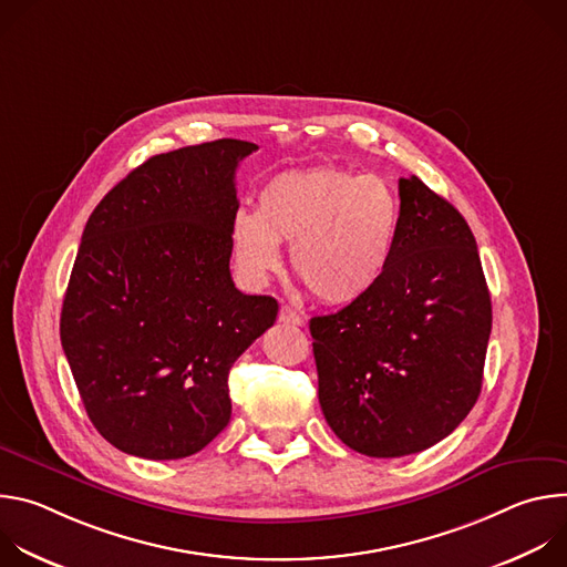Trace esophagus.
Listing matches in <instances>:
<instances>
[{
  "instance_id": "obj_1",
  "label": "esophagus",
  "mask_w": 567,
  "mask_h": 567,
  "mask_svg": "<svg viewBox=\"0 0 567 567\" xmlns=\"http://www.w3.org/2000/svg\"><path fill=\"white\" fill-rule=\"evenodd\" d=\"M278 320H280V322H287V326H302V316H300L293 307H289V305H282V307H280Z\"/></svg>"
}]
</instances>
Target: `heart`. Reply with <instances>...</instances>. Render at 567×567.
<instances>
[{
  "label": "heart",
  "mask_w": 567,
  "mask_h": 567,
  "mask_svg": "<svg viewBox=\"0 0 567 567\" xmlns=\"http://www.w3.org/2000/svg\"><path fill=\"white\" fill-rule=\"evenodd\" d=\"M401 208L385 179L337 166L287 171L256 195V213L230 224L233 260L249 282L280 267L289 245L293 276L326 305L365 298L385 276Z\"/></svg>",
  "instance_id": "b5f03b06"
}]
</instances>
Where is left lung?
Here are the masks:
<instances>
[{"instance_id":"obj_1","label":"left lung","mask_w":567,"mask_h":567,"mask_svg":"<svg viewBox=\"0 0 567 567\" xmlns=\"http://www.w3.org/2000/svg\"><path fill=\"white\" fill-rule=\"evenodd\" d=\"M399 239L381 282L309 332L318 401L337 437L370 457L420 453L475 406L492 298L466 219L422 179H399Z\"/></svg>"}]
</instances>
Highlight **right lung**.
Returning <instances> with one entry per match:
<instances>
[{
    "label": "right lung",
    "mask_w": 567,
    "mask_h": 567,
    "mask_svg": "<svg viewBox=\"0 0 567 567\" xmlns=\"http://www.w3.org/2000/svg\"><path fill=\"white\" fill-rule=\"evenodd\" d=\"M258 145L219 138L150 156L94 208L60 341L85 411L118 451L179 460L230 420L228 372L278 316L230 278L235 171Z\"/></svg>",
    "instance_id": "add662e5"
}]
</instances>
